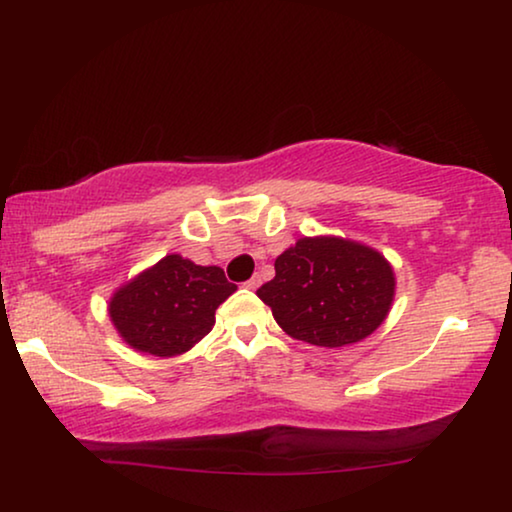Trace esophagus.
<instances>
[{
	"label": "esophagus",
	"instance_id": "34e87169",
	"mask_svg": "<svg viewBox=\"0 0 512 512\" xmlns=\"http://www.w3.org/2000/svg\"><path fill=\"white\" fill-rule=\"evenodd\" d=\"M244 286H247V289H251V291H254V289H258V286H261V277H258V275H254V277H251V279H249V282H244Z\"/></svg>",
	"mask_w": 512,
	"mask_h": 512
}]
</instances>
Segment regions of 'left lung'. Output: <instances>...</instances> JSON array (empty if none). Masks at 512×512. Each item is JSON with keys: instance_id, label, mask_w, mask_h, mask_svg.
I'll list each match as a JSON object with an SVG mask.
<instances>
[{"instance_id": "8db88e82", "label": "left lung", "mask_w": 512, "mask_h": 512, "mask_svg": "<svg viewBox=\"0 0 512 512\" xmlns=\"http://www.w3.org/2000/svg\"><path fill=\"white\" fill-rule=\"evenodd\" d=\"M394 289V270L380 251L342 237H300L256 293L291 338L345 347L377 331Z\"/></svg>"}]
</instances>
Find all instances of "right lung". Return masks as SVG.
Instances as JSON below:
<instances>
[{
	"mask_svg": "<svg viewBox=\"0 0 512 512\" xmlns=\"http://www.w3.org/2000/svg\"><path fill=\"white\" fill-rule=\"evenodd\" d=\"M233 291L216 265L170 254L114 293L109 317L137 352L177 356L212 331L216 307Z\"/></svg>",
	"mask_w": 512,
	"mask_h": 512,
	"instance_id": "1",
	"label": "right lung"
}]
</instances>
